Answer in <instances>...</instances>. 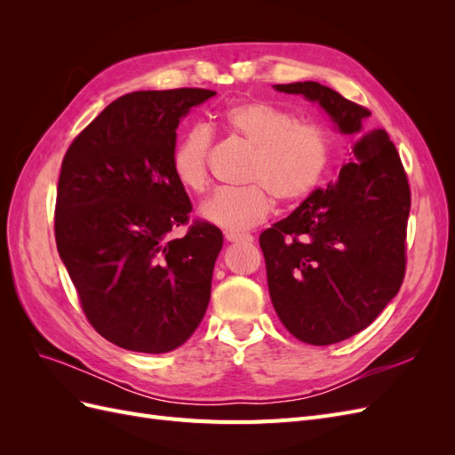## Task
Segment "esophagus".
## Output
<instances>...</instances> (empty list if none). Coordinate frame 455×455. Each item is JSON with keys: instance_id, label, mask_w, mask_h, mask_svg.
Returning a JSON list of instances; mask_svg holds the SVG:
<instances>
[{"instance_id": "34e87169", "label": "esophagus", "mask_w": 455, "mask_h": 455, "mask_svg": "<svg viewBox=\"0 0 455 455\" xmlns=\"http://www.w3.org/2000/svg\"><path fill=\"white\" fill-rule=\"evenodd\" d=\"M226 241L228 243H239V241H243V243H252V235H249V233H233V231H228L226 233Z\"/></svg>"}]
</instances>
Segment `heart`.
<instances>
[{
	"instance_id": "heart-1",
	"label": "heart",
	"mask_w": 455,
	"mask_h": 455,
	"mask_svg": "<svg viewBox=\"0 0 455 455\" xmlns=\"http://www.w3.org/2000/svg\"><path fill=\"white\" fill-rule=\"evenodd\" d=\"M222 127L252 148L243 188H222L203 201L199 216L218 228L239 233L264 222L273 197L298 203L309 197L324 180L330 164V134L315 123L299 121L261 100H246L220 112ZM209 148L206 131L194 129L176 146L172 171L191 194L209 188Z\"/></svg>"
}]
</instances>
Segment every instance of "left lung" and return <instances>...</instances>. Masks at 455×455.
Wrapping results in <instances>:
<instances>
[{
  "label": "left lung",
  "mask_w": 455,
  "mask_h": 455,
  "mask_svg": "<svg viewBox=\"0 0 455 455\" xmlns=\"http://www.w3.org/2000/svg\"><path fill=\"white\" fill-rule=\"evenodd\" d=\"M275 89L319 102L355 140L338 180L259 235L281 323L330 346L374 323L404 281L410 184L387 131L366 127L368 108L316 81Z\"/></svg>",
  "instance_id": "left-lung-1"
}]
</instances>
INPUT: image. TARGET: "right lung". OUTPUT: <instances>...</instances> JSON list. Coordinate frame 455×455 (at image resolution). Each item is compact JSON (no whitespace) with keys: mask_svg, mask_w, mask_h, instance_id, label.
I'll return each mask as SVG.
<instances>
[{"mask_svg":"<svg viewBox=\"0 0 455 455\" xmlns=\"http://www.w3.org/2000/svg\"><path fill=\"white\" fill-rule=\"evenodd\" d=\"M209 89L136 91L114 100L68 148L54 239L91 326L116 346L169 353L211 299L222 231L194 220L172 171L180 117ZM187 235L174 238L178 227Z\"/></svg>","mask_w":455,"mask_h":455,"instance_id":"obj_1","label":"right lung"}]
</instances>
